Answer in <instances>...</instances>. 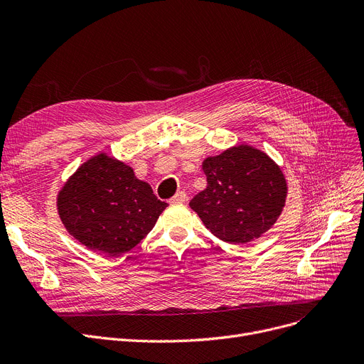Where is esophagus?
Segmentation results:
<instances>
[{
  "label": "esophagus",
  "instance_id": "esophagus-1",
  "mask_svg": "<svg viewBox=\"0 0 364 364\" xmlns=\"http://www.w3.org/2000/svg\"><path fill=\"white\" fill-rule=\"evenodd\" d=\"M186 200H187L186 192H177L174 196L169 199L171 203H181V202H186Z\"/></svg>",
  "mask_w": 364,
  "mask_h": 364
}]
</instances>
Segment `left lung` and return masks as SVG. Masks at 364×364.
Instances as JSON below:
<instances>
[{"label": "left lung", "mask_w": 364, "mask_h": 364, "mask_svg": "<svg viewBox=\"0 0 364 364\" xmlns=\"http://www.w3.org/2000/svg\"><path fill=\"white\" fill-rule=\"evenodd\" d=\"M208 186L190 200L205 227L228 243H247L276 223L284 206L286 180L264 151L235 146L202 164Z\"/></svg>", "instance_id": "1"}]
</instances>
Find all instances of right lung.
Listing matches in <instances>:
<instances>
[{
  "instance_id": "1",
  "label": "right lung",
  "mask_w": 364,
  "mask_h": 364,
  "mask_svg": "<svg viewBox=\"0 0 364 364\" xmlns=\"http://www.w3.org/2000/svg\"><path fill=\"white\" fill-rule=\"evenodd\" d=\"M165 208L131 166L105 153L76 169L57 196V209L69 235L88 250L110 257L140 243Z\"/></svg>"
}]
</instances>
